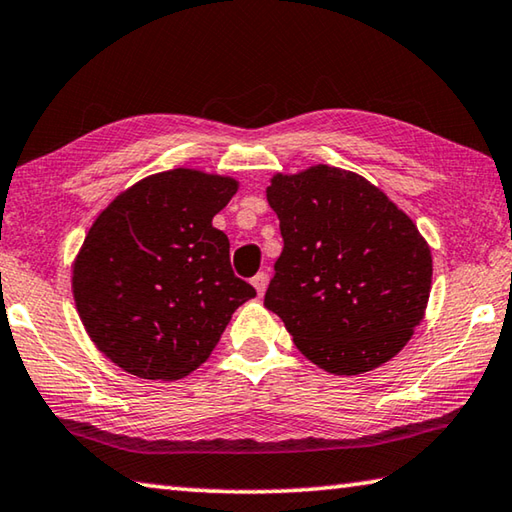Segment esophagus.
<instances>
[{"label": "esophagus", "instance_id": "34e87169", "mask_svg": "<svg viewBox=\"0 0 512 512\" xmlns=\"http://www.w3.org/2000/svg\"><path fill=\"white\" fill-rule=\"evenodd\" d=\"M266 284H268V275H266V273H257V275L253 277V287H255V291H257V296H264Z\"/></svg>", "mask_w": 512, "mask_h": 512}]
</instances>
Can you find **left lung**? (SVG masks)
<instances>
[{
  "instance_id": "left-lung-1",
  "label": "left lung",
  "mask_w": 512,
  "mask_h": 512,
  "mask_svg": "<svg viewBox=\"0 0 512 512\" xmlns=\"http://www.w3.org/2000/svg\"><path fill=\"white\" fill-rule=\"evenodd\" d=\"M282 255L264 305L332 375L393 359L424 318L431 250L415 223L359 173L316 164L266 187Z\"/></svg>"
}]
</instances>
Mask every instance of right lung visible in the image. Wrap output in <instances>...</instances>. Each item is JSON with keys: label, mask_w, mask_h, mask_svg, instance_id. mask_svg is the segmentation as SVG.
<instances>
[{"label": "right lung", "mask_w": 512, "mask_h": 512, "mask_svg": "<svg viewBox=\"0 0 512 512\" xmlns=\"http://www.w3.org/2000/svg\"><path fill=\"white\" fill-rule=\"evenodd\" d=\"M237 180L196 169L155 173L103 210L76 255V311L94 345L142 379H180L210 357L255 289L212 225Z\"/></svg>", "instance_id": "add662e5"}]
</instances>
